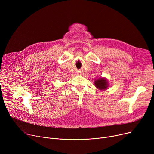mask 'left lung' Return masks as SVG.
I'll return each instance as SVG.
<instances>
[{"mask_svg":"<svg viewBox=\"0 0 154 154\" xmlns=\"http://www.w3.org/2000/svg\"><path fill=\"white\" fill-rule=\"evenodd\" d=\"M95 85L100 90H104L107 88L108 83L107 80L103 78H99L95 81Z\"/></svg>","mask_w":154,"mask_h":154,"instance_id":"left-lung-1","label":"left lung"}]
</instances>
